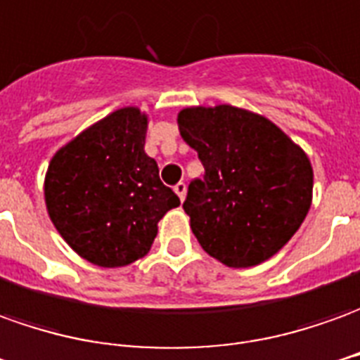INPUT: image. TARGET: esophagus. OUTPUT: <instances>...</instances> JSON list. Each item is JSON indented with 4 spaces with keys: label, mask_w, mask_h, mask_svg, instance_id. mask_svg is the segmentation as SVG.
Masks as SVG:
<instances>
[{
    "label": "esophagus",
    "mask_w": 360,
    "mask_h": 360,
    "mask_svg": "<svg viewBox=\"0 0 360 360\" xmlns=\"http://www.w3.org/2000/svg\"><path fill=\"white\" fill-rule=\"evenodd\" d=\"M174 192L178 194V198H180V200L184 202V198H186V184H184V182H178V184L174 186Z\"/></svg>",
    "instance_id": "34e87169"
}]
</instances>
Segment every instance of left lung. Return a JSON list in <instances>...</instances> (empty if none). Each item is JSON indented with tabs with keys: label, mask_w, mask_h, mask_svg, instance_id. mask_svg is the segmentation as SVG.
Returning a JSON list of instances; mask_svg holds the SVG:
<instances>
[{
	"label": "left lung",
	"mask_w": 360,
	"mask_h": 360,
	"mask_svg": "<svg viewBox=\"0 0 360 360\" xmlns=\"http://www.w3.org/2000/svg\"><path fill=\"white\" fill-rule=\"evenodd\" d=\"M178 127L205 170L184 202L202 249L233 269L276 255L311 205L306 153L272 121L233 105L186 108Z\"/></svg>",
	"instance_id": "8db88e82"
}]
</instances>
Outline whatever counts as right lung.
Here are the masks:
<instances>
[{
    "label": "right lung",
    "instance_id": "1",
    "mask_svg": "<svg viewBox=\"0 0 360 360\" xmlns=\"http://www.w3.org/2000/svg\"><path fill=\"white\" fill-rule=\"evenodd\" d=\"M145 137L147 115L123 108L52 156L44 178L51 221L91 264L115 269L145 257L156 223L180 205L145 153Z\"/></svg>",
    "mask_w": 360,
    "mask_h": 360
}]
</instances>
